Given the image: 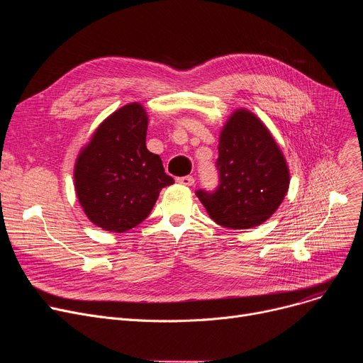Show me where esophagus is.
<instances>
[{
  "label": "esophagus",
  "mask_w": 363,
  "mask_h": 363,
  "mask_svg": "<svg viewBox=\"0 0 363 363\" xmlns=\"http://www.w3.org/2000/svg\"><path fill=\"white\" fill-rule=\"evenodd\" d=\"M177 181L181 185H185V186H193L194 185V178L193 177H182V178H178Z\"/></svg>",
  "instance_id": "1"
}]
</instances>
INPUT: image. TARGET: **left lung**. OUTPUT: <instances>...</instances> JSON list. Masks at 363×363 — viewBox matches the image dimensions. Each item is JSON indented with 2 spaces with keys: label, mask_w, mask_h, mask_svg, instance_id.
<instances>
[{
  "label": "left lung",
  "mask_w": 363,
  "mask_h": 363,
  "mask_svg": "<svg viewBox=\"0 0 363 363\" xmlns=\"http://www.w3.org/2000/svg\"><path fill=\"white\" fill-rule=\"evenodd\" d=\"M219 186L197 197L216 223L249 230L268 220L290 185V170L269 129L255 113L237 108L219 137Z\"/></svg>",
  "instance_id": "left-lung-1"
}]
</instances>
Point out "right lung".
Listing matches in <instances>:
<instances>
[{"label": "right lung", "mask_w": 363, "mask_h": 363, "mask_svg": "<svg viewBox=\"0 0 363 363\" xmlns=\"http://www.w3.org/2000/svg\"><path fill=\"white\" fill-rule=\"evenodd\" d=\"M147 126L145 108L126 104L100 123L76 159V196L88 219L104 231L125 233L140 225L162 188L175 182L162 159L147 150Z\"/></svg>", "instance_id": "right-lung-1"}]
</instances>
